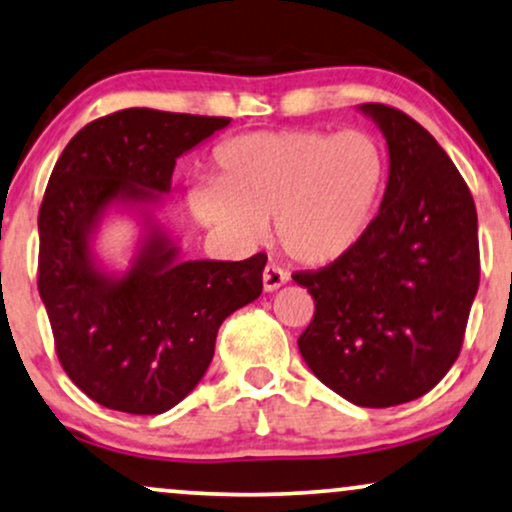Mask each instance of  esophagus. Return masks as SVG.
I'll use <instances>...</instances> for the list:
<instances>
[{
	"instance_id": "1",
	"label": "esophagus",
	"mask_w": 512,
	"mask_h": 512,
	"mask_svg": "<svg viewBox=\"0 0 512 512\" xmlns=\"http://www.w3.org/2000/svg\"><path fill=\"white\" fill-rule=\"evenodd\" d=\"M287 282H289V272L287 270L280 268V265H275V263L265 265V270H263V289L265 291L280 289L282 284H287Z\"/></svg>"
}]
</instances>
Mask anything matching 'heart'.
<instances>
[{
  "label": "heart",
  "mask_w": 512,
  "mask_h": 512,
  "mask_svg": "<svg viewBox=\"0 0 512 512\" xmlns=\"http://www.w3.org/2000/svg\"><path fill=\"white\" fill-rule=\"evenodd\" d=\"M216 178L185 190L192 216L225 240L251 247L268 232L284 254L322 265L353 249L369 228L388 178L374 134L315 129L254 131L214 150Z\"/></svg>",
  "instance_id": "1"
}]
</instances>
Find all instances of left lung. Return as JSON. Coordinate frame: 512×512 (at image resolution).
Instances as JSON below:
<instances>
[{
	"label": "left lung",
	"instance_id": "obj_1",
	"mask_svg": "<svg viewBox=\"0 0 512 512\" xmlns=\"http://www.w3.org/2000/svg\"><path fill=\"white\" fill-rule=\"evenodd\" d=\"M357 110L386 136V195L353 249L294 275L315 298L298 350L334 393L383 409L433 390L461 353L480 284L477 211L421 124L383 103Z\"/></svg>",
	"mask_w": 512,
	"mask_h": 512
}]
</instances>
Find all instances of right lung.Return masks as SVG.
<instances>
[{"label":"right lung","instance_id":"obj_1","mask_svg":"<svg viewBox=\"0 0 512 512\" xmlns=\"http://www.w3.org/2000/svg\"><path fill=\"white\" fill-rule=\"evenodd\" d=\"M228 117L129 108L86 124L58 157L39 209V296L72 383L126 414H164L207 374L216 334L263 291L268 256L185 261L155 218L176 159ZM112 210L142 228L124 271L93 242Z\"/></svg>","mask_w":512,"mask_h":512}]
</instances>
